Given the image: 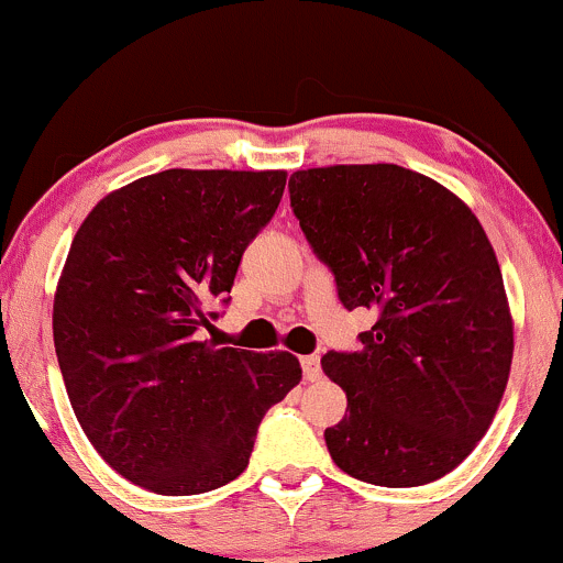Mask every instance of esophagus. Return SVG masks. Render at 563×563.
I'll return each instance as SVG.
<instances>
[{
  "instance_id": "esophagus-1",
  "label": "esophagus",
  "mask_w": 563,
  "mask_h": 563,
  "mask_svg": "<svg viewBox=\"0 0 563 563\" xmlns=\"http://www.w3.org/2000/svg\"><path fill=\"white\" fill-rule=\"evenodd\" d=\"M300 367H303V378L306 380H319L322 378V365H319V356L308 354L300 360Z\"/></svg>"
}]
</instances>
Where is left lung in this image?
I'll list each match as a JSON object with an SVG mask.
<instances>
[{
    "label": "left lung",
    "instance_id": "left-lung-1",
    "mask_svg": "<svg viewBox=\"0 0 563 563\" xmlns=\"http://www.w3.org/2000/svg\"><path fill=\"white\" fill-rule=\"evenodd\" d=\"M289 207L343 308L376 311L356 352L322 356L346 391L332 462L386 488L451 473L486 434L512 362L501 271L477 217L395 163L289 177Z\"/></svg>",
    "mask_w": 563,
    "mask_h": 563
}]
</instances>
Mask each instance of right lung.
<instances>
[{
  "label": "right lung",
  "instance_id": "right-lung-1",
  "mask_svg": "<svg viewBox=\"0 0 563 563\" xmlns=\"http://www.w3.org/2000/svg\"><path fill=\"white\" fill-rule=\"evenodd\" d=\"M284 185V172L168 168L110 192L71 241L53 303L66 395L101 459L147 492L235 481L300 380L292 354L201 341Z\"/></svg>",
  "mask_w": 563,
  "mask_h": 563
}]
</instances>
